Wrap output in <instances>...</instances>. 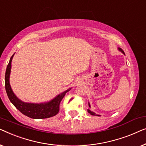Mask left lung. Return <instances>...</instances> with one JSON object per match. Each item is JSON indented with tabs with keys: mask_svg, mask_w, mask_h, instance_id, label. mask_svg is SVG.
I'll return each mask as SVG.
<instances>
[{
	"mask_svg": "<svg viewBox=\"0 0 146 146\" xmlns=\"http://www.w3.org/2000/svg\"><path fill=\"white\" fill-rule=\"evenodd\" d=\"M118 50H119V51H120V52H122V53H123V54H124V55H125V53H124V51H123V50H122V49H121V48H118ZM89 108H91V105H90V103H89ZM87 111H88V112H89V114H91V115H93V116H100V115H98V114H96L95 113H94V112H93V111H91V110H90V109H89H89H88V110H87Z\"/></svg>",
	"mask_w": 146,
	"mask_h": 146,
	"instance_id": "left-lung-1",
	"label": "left lung"
}]
</instances>
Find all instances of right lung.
I'll return each instance as SVG.
<instances>
[{
  "label": "right lung",
  "instance_id": "obj_1",
  "mask_svg": "<svg viewBox=\"0 0 146 146\" xmlns=\"http://www.w3.org/2000/svg\"><path fill=\"white\" fill-rule=\"evenodd\" d=\"M14 53L10 59L5 73V89L8 97L12 104L22 114L34 119H44L52 117L59 112V104L65 94L71 89L69 88L66 91L57 95L50 101L42 103L25 102L20 100L12 91L10 85V75L11 71V63Z\"/></svg>",
  "mask_w": 146,
  "mask_h": 146
}]
</instances>
